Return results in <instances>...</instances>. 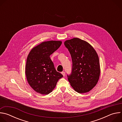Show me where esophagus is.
<instances>
[{
    "label": "esophagus",
    "instance_id": "1",
    "mask_svg": "<svg viewBox=\"0 0 122 122\" xmlns=\"http://www.w3.org/2000/svg\"><path fill=\"white\" fill-rule=\"evenodd\" d=\"M61 73H62V74L63 75V76H65V72L62 71V72H61Z\"/></svg>",
    "mask_w": 122,
    "mask_h": 122
}]
</instances>
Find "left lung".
<instances>
[{"instance_id":"1","label":"left lung","mask_w":122,"mask_h":122,"mask_svg":"<svg viewBox=\"0 0 122 122\" xmlns=\"http://www.w3.org/2000/svg\"><path fill=\"white\" fill-rule=\"evenodd\" d=\"M71 55L72 67L68 81L75 91L84 93L96 85L100 76V64L97 52L88 42L73 38L64 42Z\"/></svg>"}]
</instances>
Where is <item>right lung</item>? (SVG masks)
<instances>
[{
  "instance_id": "obj_1",
  "label": "right lung",
  "mask_w": 122,
  "mask_h": 122,
  "mask_svg": "<svg viewBox=\"0 0 122 122\" xmlns=\"http://www.w3.org/2000/svg\"><path fill=\"white\" fill-rule=\"evenodd\" d=\"M61 41L43 42L33 48L27 56L25 74L27 81L36 92L48 95L63 77L57 72L50 56L61 46Z\"/></svg>"
}]
</instances>
